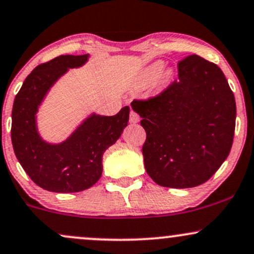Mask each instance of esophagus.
<instances>
[{
    "label": "esophagus",
    "instance_id": "34e87169",
    "mask_svg": "<svg viewBox=\"0 0 254 254\" xmlns=\"http://www.w3.org/2000/svg\"><path fill=\"white\" fill-rule=\"evenodd\" d=\"M139 116L136 114L135 111H131L130 112V118H129V121H130V123H132V124H136V123H138L139 122Z\"/></svg>",
    "mask_w": 254,
    "mask_h": 254
}]
</instances>
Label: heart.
Instances as JSON below:
<instances>
[{
    "label": "heart",
    "instance_id": "heart-1",
    "mask_svg": "<svg viewBox=\"0 0 254 254\" xmlns=\"http://www.w3.org/2000/svg\"><path fill=\"white\" fill-rule=\"evenodd\" d=\"M163 68V63L162 61H156V63L151 64L143 71L142 75L139 79V86L145 87L152 80H155L158 77V82L161 86H164L168 82L172 80L173 71L172 69H162Z\"/></svg>",
    "mask_w": 254,
    "mask_h": 254
}]
</instances>
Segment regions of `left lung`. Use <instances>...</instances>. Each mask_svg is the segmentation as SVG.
Listing matches in <instances>:
<instances>
[{
  "instance_id": "1",
  "label": "left lung",
  "mask_w": 254,
  "mask_h": 254,
  "mask_svg": "<svg viewBox=\"0 0 254 254\" xmlns=\"http://www.w3.org/2000/svg\"><path fill=\"white\" fill-rule=\"evenodd\" d=\"M179 79L157 96L135 99L146 139L148 175L168 188L204 183L230 155L235 130L234 94L218 65L195 56L177 64Z\"/></svg>"
}]
</instances>
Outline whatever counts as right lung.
<instances>
[{
    "label": "right lung",
    "instance_id": "add662e5",
    "mask_svg": "<svg viewBox=\"0 0 254 254\" xmlns=\"http://www.w3.org/2000/svg\"><path fill=\"white\" fill-rule=\"evenodd\" d=\"M86 56H60L33 69L16 94L11 112V143L32 181L54 193H75L92 187L103 172L106 149L117 142L129 122V106L117 115H92L61 144H48L36 131L35 115L52 85Z\"/></svg>",
    "mask_w": 254,
    "mask_h": 254
}]
</instances>
